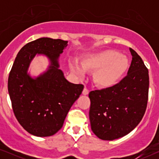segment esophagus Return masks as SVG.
Instances as JSON below:
<instances>
[{"label": "esophagus", "mask_w": 159, "mask_h": 159, "mask_svg": "<svg viewBox=\"0 0 159 159\" xmlns=\"http://www.w3.org/2000/svg\"><path fill=\"white\" fill-rule=\"evenodd\" d=\"M88 93H89V90L86 88H84L83 89V91H82V94H83L84 95H88Z\"/></svg>", "instance_id": "obj_1"}]
</instances>
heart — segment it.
I'll return each mask as SVG.
<instances>
[{
  "mask_svg": "<svg viewBox=\"0 0 159 159\" xmlns=\"http://www.w3.org/2000/svg\"><path fill=\"white\" fill-rule=\"evenodd\" d=\"M129 66L126 56L114 50H105L84 57L82 64L72 61L69 64L71 73L78 78H83L86 71H95L94 83L102 88H111L122 79Z\"/></svg>",
  "mask_w": 159,
  "mask_h": 159,
  "instance_id": "heart-1",
  "label": "heart"
}]
</instances>
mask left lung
Instances as JSON below:
<instances>
[{"label":"left lung","instance_id":"obj_1","mask_svg":"<svg viewBox=\"0 0 159 159\" xmlns=\"http://www.w3.org/2000/svg\"><path fill=\"white\" fill-rule=\"evenodd\" d=\"M129 51L132 59L127 75L114 86L89 93L91 129L101 140H113L129 133L146 110L148 70L140 56Z\"/></svg>","mask_w":159,"mask_h":159}]
</instances>
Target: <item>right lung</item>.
Instances as JSON below:
<instances>
[{"instance_id":"1","label":"right lung","mask_w":159,"mask_h":159,"mask_svg":"<svg viewBox=\"0 0 159 159\" xmlns=\"http://www.w3.org/2000/svg\"><path fill=\"white\" fill-rule=\"evenodd\" d=\"M61 39L41 38L26 44L17 54L10 71L8 90L14 115L29 133L38 137L56 134L83 90L73 84L59 69L60 54L68 45ZM36 55L49 60L47 70L36 78L28 73Z\"/></svg>"}]
</instances>
